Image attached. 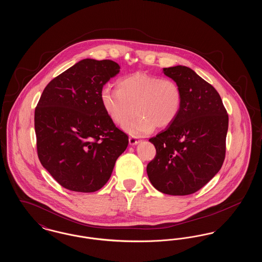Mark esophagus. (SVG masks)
Instances as JSON below:
<instances>
[{
  "instance_id": "obj_1",
  "label": "esophagus",
  "mask_w": 262,
  "mask_h": 262,
  "mask_svg": "<svg viewBox=\"0 0 262 262\" xmlns=\"http://www.w3.org/2000/svg\"><path fill=\"white\" fill-rule=\"evenodd\" d=\"M128 141H129V144H130V145H135V144H137V143L139 142V140L137 139V137H129Z\"/></svg>"
}]
</instances>
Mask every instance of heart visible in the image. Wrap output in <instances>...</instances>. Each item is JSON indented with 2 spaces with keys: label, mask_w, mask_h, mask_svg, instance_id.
<instances>
[{
  "label": "heart",
  "mask_w": 262,
  "mask_h": 262,
  "mask_svg": "<svg viewBox=\"0 0 262 262\" xmlns=\"http://www.w3.org/2000/svg\"><path fill=\"white\" fill-rule=\"evenodd\" d=\"M100 99L116 125H125L137 113V120L124 127L127 133L140 137L151 133L155 126L163 129L174 123L182 108L183 93L172 78L136 73L120 78L117 88L105 86Z\"/></svg>",
  "instance_id": "heart-1"
}]
</instances>
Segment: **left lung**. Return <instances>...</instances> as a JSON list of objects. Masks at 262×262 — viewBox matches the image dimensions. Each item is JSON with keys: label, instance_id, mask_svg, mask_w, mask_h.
Listing matches in <instances>:
<instances>
[{"label": "left lung", "instance_id": "obj_1", "mask_svg": "<svg viewBox=\"0 0 262 262\" xmlns=\"http://www.w3.org/2000/svg\"><path fill=\"white\" fill-rule=\"evenodd\" d=\"M163 71L180 85L183 104L174 123L149 138L156 155L146 171L157 190L187 195L221 169L229 117L217 90L191 69L176 66Z\"/></svg>", "mask_w": 262, "mask_h": 262}]
</instances>
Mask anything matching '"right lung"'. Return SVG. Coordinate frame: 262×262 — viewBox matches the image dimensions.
I'll return each mask as SVG.
<instances>
[{"label":"right lung","instance_id":"add662e5","mask_svg":"<svg viewBox=\"0 0 262 262\" xmlns=\"http://www.w3.org/2000/svg\"><path fill=\"white\" fill-rule=\"evenodd\" d=\"M111 60L84 59L53 78L34 113L38 158L62 187L93 192L112 174L127 135L105 112L100 94L119 74Z\"/></svg>","mask_w":262,"mask_h":262}]
</instances>
